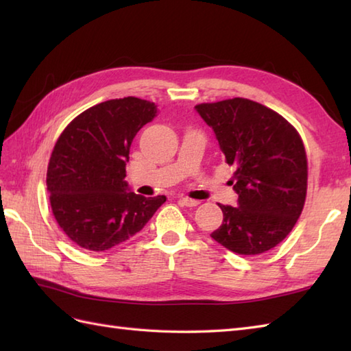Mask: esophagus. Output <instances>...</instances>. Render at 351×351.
<instances>
[{"label":"esophagus","mask_w":351,"mask_h":351,"mask_svg":"<svg viewBox=\"0 0 351 351\" xmlns=\"http://www.w3.org/2000/svg\"><path fill=\"white\" fill-rule=\"evenodd\" d=\"M181 202L185 205V206H197L199 205V200H195V199H191V197H189V196H182L181 197Z\"/></svg>","instance_id":"1"}]
</instances>
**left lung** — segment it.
Wrapping results in <instances>:
<instances>
[{
	"mask_svg": "<svg viewBox=\"0 0 351 351\" xmlns=\"http://www.w3.org/2000/svg\"><path fill=\"white\" fill-rule=\"evenodd\" d=\"M211 126L238 193V206L220 205L223 223L211 234L238 255H259L293 230L308 190V160L293 125L263 104L234 98L196 106Z\"/></svg>",
	"mask_w": 351,
	"mask_h": 351,
	"instance_id": "1",
	"label": "left lung"
}]
</instances>
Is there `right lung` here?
<instances>
[{
    "instance_id": "right-lung-1",
    "label": "right lung",
    "mask_w": 351,
    "mask_h": 351,
    "mask_svg": "<svg viewBox=\"0 0 351 351\" xmlns=\"http://www.w3.org/2000/svg\"><path fill=\"white\" fill-rule=\"evenodd\" d=\"M156 113L140 98L96 104L66 126L52 149L47 187L52 215L71 241L104 252L128 240L166 202L128 191L126 161L136 134Z\"/></svg>"
}]
</instances>
